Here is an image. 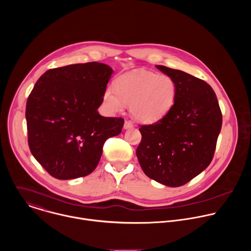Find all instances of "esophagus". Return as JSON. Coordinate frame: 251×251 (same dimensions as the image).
I'll return each mask as SVG.
<instances>
[{
    "label": "esophagus",
    "instance_id": "obj_1",
    "mask_svg": "<svg viewBox=\"0 0 251 251\" xmlns=\"http://www.w3.org/2000/svg\"><path fill=\"white\" fill-rule=\"evenodd\" d=\"M133 127H134V125H133V123H132L131 121H128V120L125 121V123H124V129H131V128H133Z\"/></svg>",
    "mask_w": 251,
    "mask_h": 251
}]
</instances>
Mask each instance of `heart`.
I'll return each mask as SVG.
<instances>
[{"mask_svg": "<svg viewBox=\"0 0 251 251\" xmlns=\"http://www.w3.org/2000/svg\"><path fill=\"white\" fill-rule=\"evenodd\" d=\"M176 84L167 75L141 70L124 75L115 81V88L107 86L104 101L112 111L129 103L132 116L143 123H154L165 117L175 104Z\"/></svg>", "mask_w": 251, "mask_h": 251, "instance_id": "obj_1", "label": "heart"}]
</instances>
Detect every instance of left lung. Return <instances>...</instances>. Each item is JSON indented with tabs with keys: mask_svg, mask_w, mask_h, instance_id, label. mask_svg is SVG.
Returning a JSON list of instances; mask_svg holds the SVG:
<instances>
[{
	"mask_svg": "<svg viewBox=\"0 0 251 251\" xmlns=\"http://www.w3.org/2000/svg\"><path fill=\"white\" fill-rule=\"evenodd\" d=\"M156 67L175 80L176 96L165 117L140 127L142 140L136 155L152 180L181 187L210 164L223 115L216 93L205 81L182 70Z\"/></svg>",
	"mask_w": 251,
	"mask_h": 251,
	"instance_id": "1",
	"label": "left lung"
}]
</instances>
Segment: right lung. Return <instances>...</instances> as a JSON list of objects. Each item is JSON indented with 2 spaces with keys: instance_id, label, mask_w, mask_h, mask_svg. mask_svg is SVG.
Returning <instances> with one entry per match:
<instances>
[{
  "instance_id": "obj_1",
  "label": "right lung",
  "mask_w": 251,
  "mask_h": 251,
  "mask_svg": "<svg viewBox=\"0 0 251 251\" xmlns=\"http://www.w3.org/2000/svg\"><path fill=\"white\" fill-rule=\"evenodd\" d=\"M113 69L92 61L50 69L28 95L25 108L29 150L58 180L85 176L97 167L105 141L121 133L124 119L103 117Z\"/></svg>"
}]
</instances>
